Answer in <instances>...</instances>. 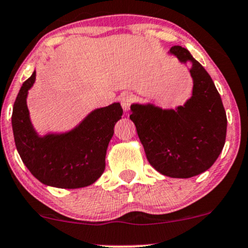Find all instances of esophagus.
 Segmentation results:
<instances>
[{
	"label": "esophagus",
	"mask_w": 248,
	"mask_h": 248,
	"mask_svg": "<svg viewBox=\"0 0 248 248\" xmlns=\"http://www.w3.org/2000/svg\"><path fill=\"white\" fill-rule=\"evenodd\" d=\"M120 101H121V106L124 108V112L129 111L130 105L134 101V97L130 93H122L120 95Z\"/></svg>",
	"instance_id": "1"
}]
</instances>
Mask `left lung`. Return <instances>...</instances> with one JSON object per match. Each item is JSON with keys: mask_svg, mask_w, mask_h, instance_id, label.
Listing matches in <instances>:
<instances>
[{"mask_svg": "<svg viewBox=\"0 0 248 248\" xmlns=\"http://www.w3.org/2000/svg\"><path fill=\"white\" fill-rule=\"evenodd\" d=\"M170 53L183 63L192 62V97L175 109L133 104L129 118L150 165L164 175L186 179L201 174L216 162L224 147L228 120L207 70L184 47L173 46Z\"/></svg>", "mask_w": 248, "mask_h": 248, "instance_id": "obj_1", "label": "left lung"}]
</instances>
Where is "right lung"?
<instances>
[{"label": "right lung", "instance_id": "add662e5", "mask_svg": "<svg viewBox=\"0 0 248 248\" xmlns=\"http://www.w3.org/2000/svg\"><path fill=\"white\" fill-rule=\"evenodd\" d=\"M34 80L35 71L23 83L11 116L15 143L23 163L47 186L69 189L90 186L105 170L107 147L124 112L121 105L114 103L94 109L70 132L39 136L26 105Z\"/></svg>", "mask_w": 248, "mask_h": 248}]
</instances>
